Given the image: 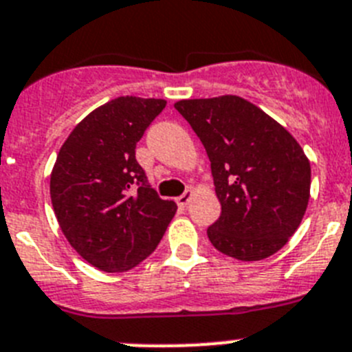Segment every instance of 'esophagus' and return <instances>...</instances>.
Wrapping results in <instances>:
<instances>
[{"instance_id":"esophagus-1","label":"esophagus","mask_w":352,"mask_h":352,"mask_svg":"<svg viewBox=\"0 0 352 352\" xmlns=\"http://www.w3.org/2000/svg\"><path fill=\"white\" fill-rule=\"evenodd\" d=\"M192 196H195V191H192V189H188V191L184 192V195H180L179 198H177V205H179V207H188L189 205V201H191L192 199Z\"/></svg>"}]
</instances>
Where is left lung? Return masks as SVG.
Instances as JSON below:
<instances>
[{"label": "left lung", "instance_id": "8db88e82", "mask_svg": "<svg viewBox=\"0 0 352 352\" xmlns=\"http://www.w3.org/2000/svg\"><path fill=\"white\" fill-rule=\"evenodd\" d=\"M210 160L221 217L212 245L240 261L283 249L310 198V161L296 138L251 101L233 94L175 103Z\"/></svg>", "mask_w": 352, "mask_h": 352}]
</instances>
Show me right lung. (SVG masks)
<instances>
[{"mask_svg":"<svg viewBox=\"0 0 352 352\" xmlns=\"http://www.w3.org/2000/svg\"><path fill=\"white\" fill-rule=\"evenodd\" d=\"M164 100L119 96L69 133L50 173V199L63 235L98 270L122 274L153 254L177 212L145 184L135 157ZM142 182L137 192L134 184Z\"/></svg>","mask_w":352,"mask_h":352,"instance_id":"obj_1","label":"right lung"}]
</instances>
